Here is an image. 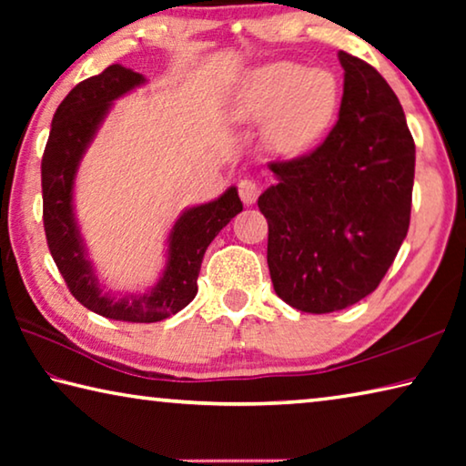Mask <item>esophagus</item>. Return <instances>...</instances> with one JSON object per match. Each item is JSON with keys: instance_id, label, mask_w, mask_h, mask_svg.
I'll list each match as a JSON object with an SVG mask.
<instances>
[{"instance_id": "obj_1", "label": "esophagus", "mask_w": 466, "mask_h": 466, "mask_svg": "<svg viewBox=\"0 0 466 466\" xmlns=\"http://www.w3.org/2000/svg\"><path fill=\"white\" fill-rule=\"evenodd\" d=\"M238 195H240V199H242L244 205L255 203L257 197H258V187H257L255 180L242 178L238 183Z\"/></svg>"}]
</instances>
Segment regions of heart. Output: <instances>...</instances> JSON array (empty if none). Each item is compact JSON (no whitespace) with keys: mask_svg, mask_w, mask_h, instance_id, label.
I'll use <instances>...</instances> for the list:
<instances>
[{"mask_svg":"<svg viewBox=\"0 0 466 466\" xmlns=\"http://www.w3.org/2000/svg\"><path fill=\"white\" fill-rule=\"evenodd\" d=\"M339 106V86L329 69L275 61L242 77L230 105L238 123H263L269 152L296 157L325 136Z\"/></svg>","mask_w":466,"mask_h":466,"instance_id":"1","label":"heart"}]
</instances>
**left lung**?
Returning <instances> with one entry per match:
<instances>
[{
  "mask_svg": "<svg viewBox=\"0 0 466 466\" xmlns=\"http://www.w3.org/2000/svg\"><path fill=\"white\" fill-rule=\"evenodd\" d=\"M339 61L335 127L310 154L271 162L275 183L258 197L275 294L312 314L372 294L411 219L415 144L397 94L370 63L345 51Z\"/></svg>",
  "mask_w": 466,
  "mask_h": 466,
  "instance_id": "obj_1",
  "label": "left lung"
}]
</instances>
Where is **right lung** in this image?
I'll use <instances>...</instances> for the list:
<instances>
[{
	"instance_id": "add662e5",
	"label": "right lung",
	"mask_w": 466,
	"mask_h": 466,
	"mask_svg": "<svg viewBox=\"0 0 466 466\" xmlns=\"http://www.w3.org/2000/svg\"><path fill=\"white\" fill-rule=\"evenodd\" d=\"M144 82L141 74L115 63L77 84L55 110L41 164L43 224L55 265L77 302L100 317L125 322H157L183 310L197 296L205 250L242 211L236 187L216 201L185 209L170 230L167 267L156 286L119 299L102 294L74 216L76 172L113 102Z\"/></svg>"
}]
</instances>
